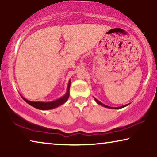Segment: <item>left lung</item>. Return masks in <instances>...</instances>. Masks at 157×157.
<instances>
[{
    "mask_svg": "<svg viewBox=\"0 0 157 157\" xmlns=\"http://www.w3.org/2000/svg\"><path fill=\"white\" fill-rule=\"evenodd\" d=\"M94 99H95V102H96L98 105H102V107H106V108H109V109H121V108H123V107H126V106H127L128 105H124V106H122V107H109V106H107V105H104V104H102V102H100L99 100H98L97 99H95V98H94Z\"/></svg>",
    "mask_w": 157,
    "mask_h": 157,
    "instance_id": "left-lung-1",
    "label": "left lung"
}]
</instances>
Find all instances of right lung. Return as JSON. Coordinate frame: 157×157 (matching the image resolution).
Here are the masks:
<instances>
[{
  "label": "right lung",
  "instance_id": "1",
  "mask_svg": "<svg viewBox=\"0 0 157 157\" xmlns=\"http://www.w3.org/2000/svg\"><path fill=\"white\" fill-rule=\"evenodd\" d=\"M70 86H71V80L69 81L68 84V89L67 91H66V94L63 95V96L61 97L60 98L57 100H55L54 101H52V102H32V101L26 100L25 98L23 97V99L26 102L28 103L31 106H33V107L38 109L40 110H49V109H55L59 106L62 105L67 101L68 98L69 97V89H70Z\"/></svg>",
  "mask_w": 157,
  "mask_h": 157
}]
</instances>
